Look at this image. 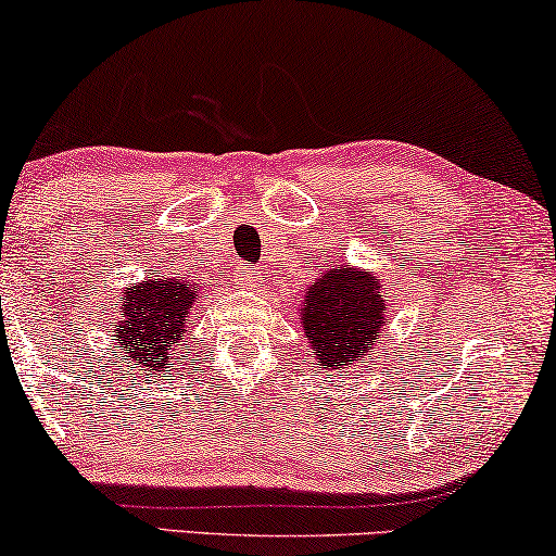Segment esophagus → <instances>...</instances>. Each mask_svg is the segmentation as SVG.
Wrapping results in <instances>:
<instances>
[{
    "label": "esophagus",
    "instance_id": "1",
    "mask_svg": "<svg viewBox=\"0 0 556 556\" xmlns=\"http://www.w3.org/2000/svg\"><path fill=\"white\" fill-rule=\"evenodd\" d=\"M241 281H244V285L247 287H256V285H260V275H256V271H249V269H244V271H241Z\"/></svg>",
    "mask_w": 556,
    "mask_h": 556
}]
</instances>
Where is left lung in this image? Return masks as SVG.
<instances>
[{"label":"left lung","mask_w":556,"mask_h":556,"mask_svg":"<svg viewBox=\"0 0 556 556\" xmlns=\"http://www.w3.org/2000/svg\"><path fill=\"white\" fill-rule=\"evenodd\" d=\"M390 312L388 287L372 271L334 264L319 271L300 304V327L309 350L325 370L355 367L375 355L386 315Z\"/></svg>","instance_id":"obj_1"}]
</instances>
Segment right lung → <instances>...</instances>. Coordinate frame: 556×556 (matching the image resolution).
<instances>
[{
  "instance_id": "1",
  "label": "right lung",
  "mask_w": 556,
  "mask_h": 556,
  "mask_svg": "<svg viewBox=\"0 0 556 556\" xmlns=\"http://www.w3.org/2000/svg\"><path fill=\"white\" fill-rule=\"evenodd\" d=\"M199 296L197 281L168 275L125 287L118 294V319L113 323V340L123 350L121 359L138 367L140 378L155 380L174 370Z\"/></svg>"
}]
</instances>
